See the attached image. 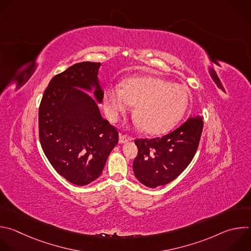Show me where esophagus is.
<instances>
[{
    "label": "esophagus",
    "instance_id": "1",
    "mask_svg": "<svg viewBox=\"0 0 251 251\" xmlns=\"http://www.w3.org/2000/svg\"><path fill=\"white\" fill-rule=\"evenodd\" d=\"M131 139H132L131 137H129V136L125 135V134H122V133L119 134V143H121V144L122 143H126V142H128Z\"/></svg>",
    "mask_w": 251,
    "mask_h": 251
}]
</instances>
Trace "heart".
I'll use <instances>...</instances> for the list:
<instances>
[{
	"instance_id": "heart-1",
	"label": "heart",
	"mask_w": 251,
	"mask_h": 251,
	"mask_svg": "<svg viewBox=\"0 0 251 251\" xmlns=\"http://www.w3.org/2000/svg\"><path fill=\"white\" fill-rule=\"evenodd\" d=\"M189 95L178 83L155 76L126 79L119 88H108L104 107L111 120L135 105L134 116L148 134H162L174 128L187 108Z\"/></svg>"
}]
</instances>
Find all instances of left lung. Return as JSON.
<instances>
[{"instance_id":"1","label":"left lung","mask_w":251,"mask_h":251,"mask_svg":"<svg viewBox=\"0 0 251 251\" xmlns=\"http://www.w3.org/2000/svg\"><path fill=\"white\" fill-rule=\"evenodd\" d=\"M201 116L190 117L161 138L136 139L138 154L133 161L137 179L154 188L175 180L194 157L203 130Z\"/></svg>"}]
</instances>
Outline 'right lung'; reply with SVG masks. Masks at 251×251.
I'll return each mask as SVG.
<instances>
[{
    "mask_svg": "<svg viewBox=\"0 0 251 251\" xmlns=\"http://www.w3.org/2000/svg\"><path fill=\"white\" fill-rule=\"evenodd\" d=\"M100 63L80 62L54 75L38 111L39 140L54 170L69 182L83 186L102 173L118 143V131L100 115L97 101L81 90L103 99L98 79Z\"/></svg>",
    "mask_w": 251,
    "mask_h": 251,
    "instance_id": "right-lung-1",
    "label": "right lung"
}]
</instances>
